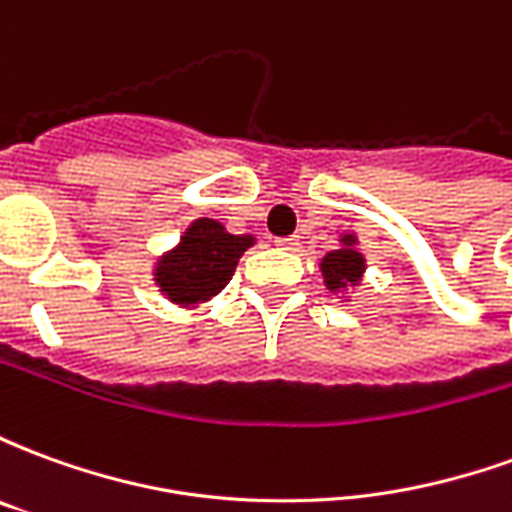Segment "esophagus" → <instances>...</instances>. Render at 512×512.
I'll return each instance as SVG.
<instances>
[{"instance_id": "esophagus-1", "label": "esophagus", "mask_w": 512, "mask_h": 512, "mask_svg": "<svg viewBox=\"0 0 512 512\" xmlns=\"http://www.w3.org/2000/svg\"><path fill=\"white\" fill-rule=\"evenodd\" d=\"M296 244H299V241H296L293 235H290V238H277L279 249H296Z\"/></svg>"}]
</instances>
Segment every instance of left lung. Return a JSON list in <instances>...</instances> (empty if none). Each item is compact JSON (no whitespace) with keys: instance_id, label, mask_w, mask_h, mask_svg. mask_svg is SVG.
Wrapping results in <instances>:
<instances>
[{"instance_id":"8db88e82","label":"left lung","mask_w":512,"mask_h":512,"mask_svg":"<svg viewBox=\"0 0 512 512\" xmlns=\"http://www.w3.org/2000/svg\"><path fill=\"white\" fill-rule=\"evenodd\" d=\"M354 241V235H345L343 249H334V252H329V255L323 257L321 271L329 290H343L348 288V285H356V282L362 279L365 257L356 252Z\"/></svg>"}]
</instances>
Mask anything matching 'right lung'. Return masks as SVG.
Segmentation results:
<instances>
[{"instance_id": "1", "label": "right lung", "mask_w": 512, "mask_h": 512, "mask_svg": "<svg viewBox=\"0 0 512 512\" xmlns=\"http://www.w3.org/2000/svg\"><path fill=\"white\" fill-rule=\"evenodd\" d=\"M255 244L252 235H230L213 219H197L178 249L158 260L156 285L175 304H200L230 282L238 257Z\"/></svg>"}]
</instances>
